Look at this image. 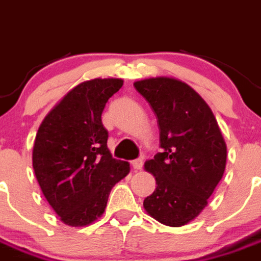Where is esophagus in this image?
Wrapping results in <instances>:
<instances>
[{
  "instance_id": "34e87169",
  "label": "esophagus",
  "mask_w": 261,
  "mask_h": 261,
  "mask_svg": "<svg viewBox=\"0 0 261 261\" xmlns=\"http://www.w3.org/2000/svg\"><path fill=\"white\" fill-rule=\"evenodd\" d=\"M131 165H133V167L135 170H142L143 167V160L142 158H138V160H134L133 162H131Z\"/></svg>"
}]
</instances>
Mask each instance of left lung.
<instances>
[{
  "label": "left lung",
  "mask_w": 261,
  "mask_h": 261,
  "mask_svg": "<svg viewBox=\"0 0 261 261\" xmlns=\"http://www.w3.org/2000/svg\"><path fill=\"white\" fill-rule=\"evenodd\" d=\"M134 87L157 118L162 148L145 162L157 187L144 208L165 225H186L207 206L223 177L225 142L210 107L184 82L157 77Z\"/></svg>",
  "instance_id": "left-lung-1"
}]
</instances>
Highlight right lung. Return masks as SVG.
<instances>
[{
    "instance_id": "right-lung-1",
    "label": "right lung",
    "mask_w": 261,
    "mask_h": 261,
    "mask_svg": "<svg viewBox=\"0 0 261 261\" xmlns=\"http://www.w3.org/2000/svg\"><path fill=\"white\" fill-rule=\"evenodd\" d=\"M123 81L95 79L70 90L41 123L33 169L43 196L63 223L85 226L104 213L116 182L130 171L112 157L101 113Z\"/></svg>"
}]
</instances>
